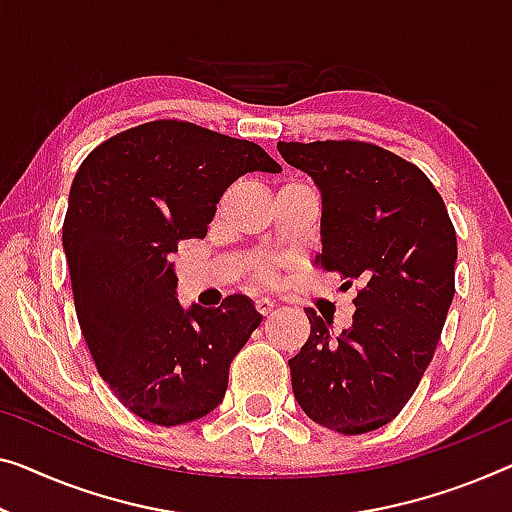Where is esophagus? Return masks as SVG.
<instances>
[{
	"label": "esophagus",
	"mask_w": 512,
	"mask_h": 512,
	"mask_svg": "<svg viewBox=\"0 0 512 512\" xmlns=\"http://www.w3.org/2000/svg\"><path fill=\"white\" fill-rule=\"evenodd\" d=\"M255 308L257 312H262V315H269V312L276 308V301L269 299V296H259V299H255Z\"/></svg>",
	"instance_id": "34e87169"
}]
</instances>
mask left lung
Segmentation results:
<instances>
[{"label": "left lung", "mask_w": 512, "mask_h": 512, "mask_svg": "<svg viewBox=\"0 0 512 512\" xmlns=\"http://www.w3.org/2000/svg\"><path fill=\"white\" fill-rule=\"evenodd\" d=\"M280 156L322 193V253L354 299V322L310 319V338L289 358L305 416L342 434L391 423L430 365L455 296L457 241L432 181L368 142H278Z\"/></svg>", "instance_id": "1"}]
</instances>
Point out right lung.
Masks as SVG:
<instances>
[{
  "label": "right lung",
  "mask_w": 512,
  "mask_h": 512,
  "mask_svg": "<svg viewBox=\"0 0 512 512\" xmlns=\"http://www.w3.org/2000/svg\"><path fill=\"white\" fill-rule=\"evenodd\" d=\"M280 170L255 142L174 119L114 135L80 165L61 230L75 312L98 375L135 416L172 427L223 402L262 315L243 294L183 308L172 255L207 236L236 179Z\"/></svg>",
  "instance_id": "right-lung-1"
}]
</instances>
